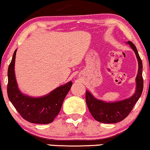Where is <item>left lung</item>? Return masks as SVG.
I'll return each instance as SVG.
<instances>
[{
	"instance_id": "obj_1",
	"label": "left lung",
	"mask_w": 150,
	"mask_h": 150,
	"mask_svg": "<svg viewBox=\"0 0 150 150\" xmlns=\"http://www.w3.org/2000/svg\"><path fill=\"white\" fill-rule=\"evenodd\" d=\"M130 45L136 55L138 62V71L136 77L135 92L131 97L123 100L107 102L98 99L88 90L86 91V103L89 112L97 121L103 123H116L128 116L135 104L140 99L143 90L142 63L135 46L130 41L126 42Z\"/></svg>"
}]
</instances>
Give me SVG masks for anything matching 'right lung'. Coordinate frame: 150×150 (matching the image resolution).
Instances as JSON below:
<instances>
[{"mask_svg":"<svg viewBox=\"0 0 150 150\" xmlns=\"http://www.w3.org/2000/svg\"><path fill=\"white\" fill-rule=\"evenodd\" d=\"M17 49L13 53L8 70V96L10 101L24 119L32 123L48 124L53 121L59 113L73 82L69 81L52 92L40 97H33L23 94L18 88L15 73Z\"/></svg>","mask_w":150,"mask_h":150,"instance_id":"1","label":"right lung"}]
</instances>
